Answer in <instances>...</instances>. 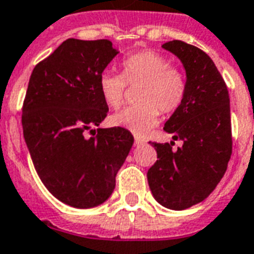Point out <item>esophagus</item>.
Instances as JSON below:
<instances>
[{
	"label": "esophagus",
	"instance_id": "34e87169",
	"mask_svg": "<svg viewBox=\"0 0 254 254\" xmlns=\"http://www.w3.org/2000/svg\"><path fill=\"white\" fill-rule=\"evenodd\" d=\"M145 143L144 139H141V137H135V145L139 147V145H143Z\"/></svg>",
	"mask_w": 254,
	"mask_h": 254
}]
</instances>
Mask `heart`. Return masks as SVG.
Masks as SVG:
<instances>
[{
	"label": "heart",
	"instance_id": "obj_1",
	"mask_svg": "<svg viewBox=\"0 0 254 254\" xmlns=\"http://www.w3.org/2000/svg\"><path fill=\"white\" fill-rule=\"evenodd\" d=\"M127 84H140L137 100L141 105L125 107L113 114L109 122L136 136H144L158 125L159 109L164 114L176 111L187 92L184 74L154 50H141L126 57L122 61V75L103 71L98 80L100 95L111 109L122 105Z\"/></svg>",
	"mask_w": 254,
	"mask_h": 254
}]
</instances>
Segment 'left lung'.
Returning <instances> with one entry per match:
<instances>
[{
  "label": "left lung",
  "instance_id": "8db88e82",
  "mask_svg": "<svg viewBox=\"0 0 254 254\" xmlns=\"http://www.w3.org/2000/svg\"><path fill=\"white\" fill-rule=\"evenodd\" d=\"M163 49L178 57L187 75L184 100L164 125L183 140L151 143L158 160L147 172L149 190L163 207L182 211L209 196L225 174L232 155V127L227 84L213 61L198 47L170 41Z\"/></svg>",
  "mask_w": 254,
  "mask_h": 254
}]
</instances>
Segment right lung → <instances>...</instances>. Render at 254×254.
I'll return each mask as SVG.
<instances>
[{
	"label": "right lung",
	"instance_id": "1",
	"mask_svg": "<svg viewBox=\"0 0 254 254\" xmlns=\"http://www.w3.org/2000/svg\"><path fill=\"white\" fill-rule=\"evenodd\" d=\"M109 39L68 38L34 67L22 109L23 137L49 192L70 207L94 208L115 188L133 136L122 127L92 129L109 113L98 80L118 54Z\"/></svg>",
	"mask_w": 254,
	"mask_h": 254
}]
</instances>
